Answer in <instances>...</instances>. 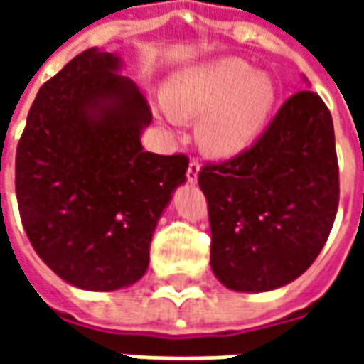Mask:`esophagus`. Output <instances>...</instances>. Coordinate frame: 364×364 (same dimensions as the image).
Segmentation results:
<instances>
[{"mask_svg": "<svg viewBox=\"0 0 364 364\" xmlns=\"http://www.w3.org/2000/svg\"><path fill=\"white\" fill-rule=\"evenodd\" d=\"M198 171H200V164H198L197 158H193L189 161V167H187V181L189 183L197 181Z\"/></svg>", "mask_w": 364, "mask_h": 364, "instance_id": "34e87169", "label": "esophagus"}]
</instances>
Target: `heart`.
<instances>
[{
	"label": "heart",
	"instance_id": "heart-1",
	"mask_svg": "<svg viewBox=\"0 0 364 364\" xmlns=\"http://www.w3.org/2000/svg\"><path fill=\"white\" fill-rule=\"evenodd\" d=\"M274 103V83L263 72H250L240 58L200 64L175 77L161 103L166 119H195L206 150L230 156L244 150L265 127Z\"/></svg>",
	"mask_w": 364,
	"mask_h": 364
}]
</instances>
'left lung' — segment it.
<instances>
[{
    "label": "left lung",
    "instance_id": "1",
    "mask_svg": "<svg viewBox=\"0 0 364 364\" xmlns=\"http://www.w3.org/2000/svg\"><path fill=\"white\" fill-rule=\"evenodd\" d=\"M198 187L224 287L265 292L294 281L321 252L339 205L333 120L321 97L290 95L255 144L206 161Z\"/></svg>",
    "mask_w": 364,
    "mask_h": 364
}]
</instances>
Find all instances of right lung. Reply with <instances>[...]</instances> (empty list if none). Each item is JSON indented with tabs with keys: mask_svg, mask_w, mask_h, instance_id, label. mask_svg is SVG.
I'll return each instance as SVG.
<instances>
[{
	"mask_svg": "<svg viewBox=\"0 0 364 364\" xmlns=\"http://www.w3.org/2000/svg\"><path fill=\"white\" fill-rule=\"evenodd\" d=\"M119 58L87 48L44 83L15 154L21 222L38 257L74 287L117 290L150 263V242L185 154L144 151L146 97Z\"/></svg>",
	"mask_w": 364,
	"mask_h": 364,
	"instance_id": "1",
	"label": "right lung"
}]
</instances>
